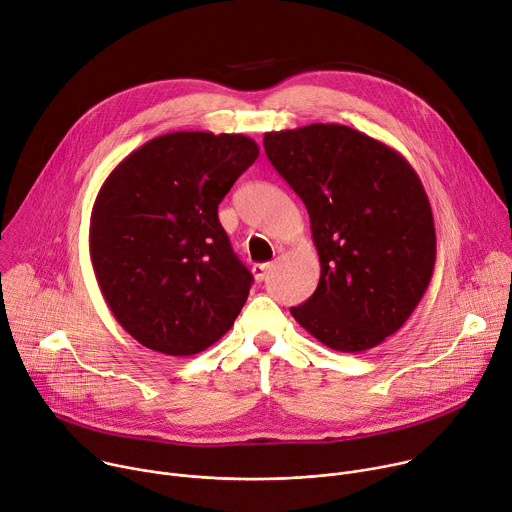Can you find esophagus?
<instances>
[{
	"instance_id": "obj_1",
	"label": "esophagus",
	"mask_w": 512,
	"mask_h": 512,
	"mask_svg": "<svg viewBox=\"0 0 512 512\" xmlns=\"http://www.w3.org/2000/svg\"><path fill=\"white\" fill-rule=\"evenodd\" d=\"M269 271H271L269 263H255L253 265V275H255L257 281H263L269 275Z\"/></svg>"
}]
</instances>
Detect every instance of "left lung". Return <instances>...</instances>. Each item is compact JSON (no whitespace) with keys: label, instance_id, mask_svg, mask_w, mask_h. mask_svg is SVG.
I'll return each mask as SVG.
<instances>
[{"label":"left lung","instance_id":"obj_1","mask_svg":"<svg viewBox=\"0 0 512 512\" xmlns=\"http://www.w3.org/2000/svg\"><path fill=\"white\" fill-rule=\"evenodd\" d=\"M265 154L310 214L318 287L291 316L338 352L375 348L421 302L435 265L423 184L387 143L338 123L269 131Z\"/></svg>","mask_w":512,"mask_h":512}]
</instances>
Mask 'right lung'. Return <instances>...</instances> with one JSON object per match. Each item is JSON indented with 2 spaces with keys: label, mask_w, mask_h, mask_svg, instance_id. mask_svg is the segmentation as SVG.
<instances>
[{
  "label": "right lung",
  "mask_w": 512,
  "mask_h": 512,
  "mask_svg": "<svg viewBox=\"0 0 512 512\" xmlns=\"http://www.w3.org/2000/svg\"><path fill=\"white\" fill-rule=\"evenodd\" d=\"M257 156L241 133L174 131L143 143L103 182L91 261L111 314L139 344L190 356L235 324L253 275L218 204Z\"/></svg>",
  "instance_id": "add662e5"
}]
</instances>
